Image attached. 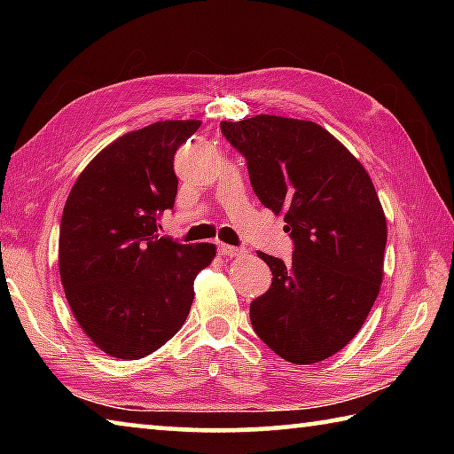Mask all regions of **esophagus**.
Returning a JSON list of instances; mask_svg holds the SVG:
<instances>
[{"mask_svg": "<svg viewBox=\"0 0 454 454\" xmlns=\"http://www.w3.org/2000/svg\"><path fill=\"white\" fill-rule=\"evenodd\" d=\"M218 252L226 258H234V256L244 254L242 248H234V246H228V244H222V242H218Z\"/></svg>", "mask_w": 454, "mask_h": 454, "instance_id": "esophagus-1", "label": "esophagus"}]
</instances>
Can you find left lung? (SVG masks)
Instances as JSON below:
<instances>
[{
    "mask_svg": "<svg viewBox=\"0 0 454 454\" xmlns=\"http://www.w3.org/2000/svg\"><path fill=\"white\" fill-rule=\"evenodd\" d=\"M252 190L294 240L290 264L260 252L272 286L250 304L256 334L294 364L320 363L356 336L380 292L387 218L364 166L314 121H222Z\"/></svg>",
    "mask_w": 454,
    "mask_h": 454,
    "instance_id": "8db88e82",
    "label": "left lung"
}]
</instances>
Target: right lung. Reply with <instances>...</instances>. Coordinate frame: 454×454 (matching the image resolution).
<instances>
[{"mask_svg":"<svg viewBox=\"0 0 454 454\" xmlns=\"http://www.w3.org/2000/svg\"><path fill=\"white\" fill-rule=\"evenodd\" d=\"M200 120H164L120 136L91 160L66 200L59 278L80 328L107 356L137 360L178 333L194 278L216 246L160 238L174 208V153Z\"/></svg>","mask_w":454,"mask_h":454,"instance_id":"1","label":"right lung"}]
</instances>
